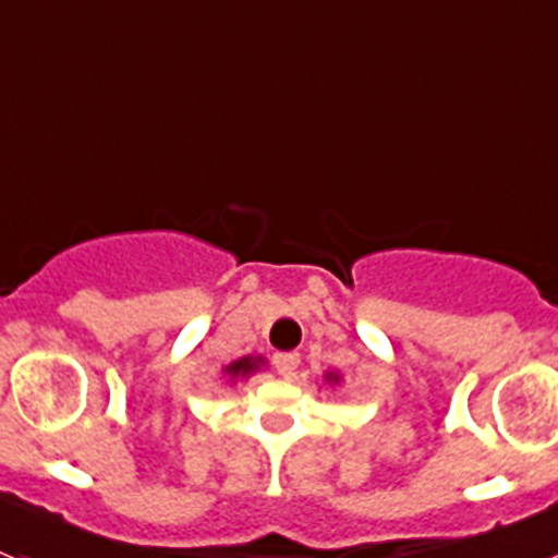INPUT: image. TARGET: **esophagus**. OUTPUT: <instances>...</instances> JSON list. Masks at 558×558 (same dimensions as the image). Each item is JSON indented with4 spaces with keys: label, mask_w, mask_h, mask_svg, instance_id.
<instances>
[{
    "label": "esophagus",
    "mask_w": 558,
    "mask_h": 558,
    "mask_svg": "<svg viewBox=\"0 0 558 558\" xmlns=\"http://www.w3.org/2000/svg\"><path fill=\"white\" fill-rule=\"evenodd\" d=\"M296 367H300V353H294V351L275 353V369H278L283 378H291Z\"/></svg>",
    "instance_id": "1"
}]
</instances>
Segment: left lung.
Masks as SVG:
<instances>
[{"mask_svg":"<svg viewBox=\"0 0 558 558\" xmlns=\"http://www.w3.org/2000/svg\"><path fill=\"white\" fill-rule=\"evenodd\" d=\"M326 380H337V375H329V378H326Z\"/></svg>","mask_w":558,"mask_h":558,"instance_id":"1","label":"left lung"}]
</instances>
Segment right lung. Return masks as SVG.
I'll list each match as a JSON object with an SVG mask.
<instances>
[{
  "label": "right lung",
  "mask_w": 558,
  "mask_h": 558,
  "mask_svg": "<svg viewBox=\"0 0 558 558\" xmlns=\"http://www.w3.org/2000/svg\"><path fill=\"white\" fill-rule=\"evenodd\" d=\"M258 364H262V359H258V356L256 359L245 356V359H238V362L229 364V367L223 369V373H227L229 378H247V375H251V373H256Z\"/></svg>",
  "instance_id": "obj_1"
}]
</instances>
